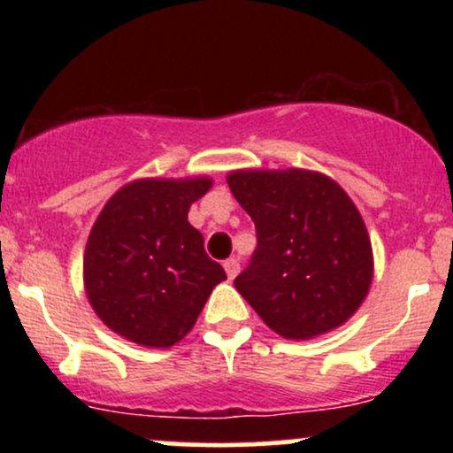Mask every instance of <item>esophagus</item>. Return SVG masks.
I'll return each instance as SVG.
<instances>
[{"mask_svg": "<svg viewBox=\"0 0 453 453\" xmlns=\"http://www.w3.org/2000/svg\"><path fill=\"white\" fill-rule=\"evenodd\" d=\"M223 268H226L227 277L234 279L238 274V270H241V262H238L236 257H230V259H226V262H223Z\"/></svg>", "mask_w": 453, "mask_h": 453, "instance_id": "1", "label": "esophagus"}]
</instances>
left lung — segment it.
<instances>
[{"instance_id": "left-lung-1", "label": "left lung", "mask_w": 453, "mask_h": 453, "mask_svg": "<svg viewBox=\"0 0 453 453\" xmlns=\"http://www.w3.org/2000/svg\"><path fill=\"white\" fill-rule=\"evenodd\" d=\"M227 185L257 234L234 285L264 324L296 341L345 324L372 280L371 238L349 196L296 168L232 173Z\"/></svg>"}]
</instances>
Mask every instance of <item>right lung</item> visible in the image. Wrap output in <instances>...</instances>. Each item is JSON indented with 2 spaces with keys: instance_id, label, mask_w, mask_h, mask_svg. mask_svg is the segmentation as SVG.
Returning a JSON list of instances; mask_svg holds the SVG:
<instances>
[{
  "instance_id": "right-lung-1",
  "label": "right lung",
  "mask_w": 453,
  "mask_h": 453,
  "mask_svg": "<svg viewBox=\"0 0 453 453\" xmlns=\"http://www.w3.org/2000/svg\"><path fill=\"white\" fill-rule=\"evenodd\" d=\"M211 179L134 180L106 202L85 249V288L100 319L144 347H170L196 324L226 270L187 221Z\"/></svg>"
}]
</instances>
